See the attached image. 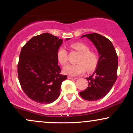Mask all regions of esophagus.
Wrapping results in <instances>:
<instances>
[{
    "mask_svg": "<svg viewBox=\"0 0 133 133\" xmlns=\"http://www.w3.org/2000/svg\"><path fill=\"white\" fill-rule=\"evenodd\" d=\"M68 79H73V80H76L77 79V78L76 77H71V76H68Z\"/></svg>",
    "mask_w": 133,
    "mask_h": 133,
    "instance_id": "1",
    "label": "esophagus"
}]
</instances>
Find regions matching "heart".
<instances>
[{"label": "heart", "instance_id": "b5f03b06", "mask_svg": "<svg viewBox=\"0 0 133 133\" xmlns=\"http://www.w3.org/2000/svg\"><path fill=\"white\" fill-rule=\"evenodd\" d=\"M81 54L77 60L76 64H68L63 68L64 73L76 76L83 73L85 70L92 71L97 66L99 58L95 52L90 51L88 45L83 43L77 42L71 45ZM57 59L62 65H66L68 61V52L64 47H60L57 51Z\"/></svg>", "mask_w": 133, "mask_h": 133}]
</instances>
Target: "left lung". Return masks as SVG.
<instances>
[{"label":"left lung","instance_id":"8db88e82","mask_svg":"<svg viewBox=\"0 0 133 133\" xmlns=\"http://www.w3.org/2000/svg\"><path fill=\"white\" fill-rule=\"evenodd\" d=\"M99 52L97 67L93 74L87 77L88 87L79 92L86 101H94L105 97L112 88L117 78L118 58L115 48L108 39L97 33L85 34Z\"/></svg>","mask_w":133,"mask_h":133}]
</instances>
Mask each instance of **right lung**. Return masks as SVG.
Instances as JSON below:
<instances>
[{
    "label": "right lung",
    "mask_w": 133,
    "mask_h": 133,
    "mask_svg": "<svg viewBox=\"0 0 133 133\" xmlns=\"http://www.w3.org/2000/svg\"><path fill=\"white\" fill-rule=\"evenodd\" d=\"M62 43V39L46 32L34 36L22 48L18 79L23 92L34 102L48 104L60 95L62 83L67 79L61 74L57 59Z\"/></svg>",
    "instance_id": "right-lung-1"
}]
</instances>
